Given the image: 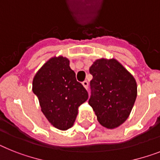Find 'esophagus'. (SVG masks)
<instances>
[{"instance_id":"34e87169","label":"esophagus","mask_w":160,"mask_h":160,"mask_svg":"<svg viewBox=\"0 0 160 160\" xmlns=\"http://www.w3.org/2000/svg\"><path fill=\"white\" fill-rule=\"evenodd\" d=\"M82 85H83V87L86 88V89H88V82H87V81L83 82Z\"/></svg>"}]
</instances>
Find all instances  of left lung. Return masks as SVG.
<instances>
[{"mask_svg": "<svg viewBox=\"0 0 160 160\" xmlns=\"http://www.w3.org/2000/svg\"><path fill=\"white\" fill-rule=\"evenodd\" d=\"M89 72L93 76L89 105L103 127L118 128L128 119L135 103V78L115 59H96Z\"/></svg>", "mask_w": 160, "mask_h": 160, "instance_id": "obj_1", "label": "left lung"}]
</instances>
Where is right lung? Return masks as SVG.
Here are the masks:
<instances>
[{"mask_svg": "<svg viewBox=\"0 0 160 160\" xmlns=\"http://www.w3.org/2000/svg\"><path fill=\"white\" fill-rule=\"evenodd\" d=\"M32 92L47 120L63 131L72 127L78 107L88 99L87 90L69 67V60L61 55L51 58L37 72Z\"/></svg>", "mask_w": 160, "mask_h": 160, "instance_id": "1", "label": "right lung"}]
</instances>
